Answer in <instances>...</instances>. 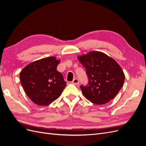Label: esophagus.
<instances>
[{
	"label": "esophagus",
	"mask_w": 146,
	"mask_h": 146,
	"mask_svg": "<svg viewBox=\"0 0 146 146\" xmlns=\"http://www.w3.org/2000/svg\"><path fill=\"white\" fill-rule=\"evenodd\" d=\"M72 83H73L74 85H78L79 83V81L77 78H74V80L72 82Z\"/></svg>",
	"instance_id": "34e87169"
}]
</instances>
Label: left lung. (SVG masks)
Returning a JSON list of instances; mask_svg holds the SVG:
<instances>
[{
    "label": "left lung",
    "mask_w": 146,
    "mask_h": 146,
    "mask_svg": "<svg viewBox=\"0 0 146 146\" xmlns=\"http://www.w3.org/2000/svg\"><path fill=\"white\" fill-rule=\"evenodd\" d=\"M77 58L89 79L86 86H80L83 96L97 105L107 104L115 98L125 80L124 73L116 61L99 51L90 52Z\"/></svg>",
    "instance_id": "1"
}]
</instances>
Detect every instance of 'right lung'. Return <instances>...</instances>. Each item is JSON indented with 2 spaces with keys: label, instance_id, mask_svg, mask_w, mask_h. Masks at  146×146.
Segmentation results:
<instances>
[{
  "label": "right lung",
  "instance_id": "right-lung-1",
  "mask_svg": "<svg viewBox=\"0 0 146 146\" xmlns=\"http://www.w3.org/2000/svg\"><path fill=\"white\" fill-rule=\"evenodd\" d=\"M60 60L49 56L29 63L20 72V82L25 94L33 103L47 106L58 99L66 86L56 70Z\"/></svg>",
  "mask_w": 146,
  "mask_h": 146
}]
</instances>
